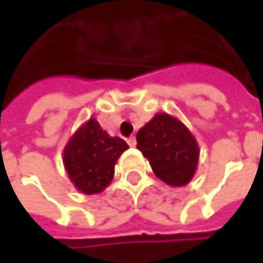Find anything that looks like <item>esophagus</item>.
Here are the masks:
<instances>
[{"instance_id":"esophagus-1","label":"esophagus","mask_w":263,"mask_h":263,"mask_svg":"<svg viewBox=\"0 0 263 263\" xmlns=\"http://www.w3.org/2000/svg\"><path fill=\"white\" fill-rule=\"evenodd\" d=\"M127 143H128V146H136V139H135V137L132 136V137H128V139H127Z\"/></svg>"}]
</instances>
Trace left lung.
<instances>
[{"label": "left lung", "mask_w": 263, "mask_h": 263, "mask_svg": "<svg viewBox=\"0 0 263 263\" xmlns=\"http://www.w3.org/2000/svg\"><path fill=\"white\" fill-rule=\"evenodd\" d=\"M137 149L149 159L155 176L170 186H184L196 171L199 147L183 123L158 114L137 132Z\"/></svg>", "instance_id": "8db88e82"}]
</instances>
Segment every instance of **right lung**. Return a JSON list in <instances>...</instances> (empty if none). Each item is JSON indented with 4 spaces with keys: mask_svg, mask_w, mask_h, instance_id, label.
Here are the masks:
<instances>
[{
    "mask_svg": "<svg viewBox=\"0 0 263 263\" xmlns=\"http://www.w3.org/2000/svg\"><path fill=\"white\" fill-rule=\"evenodd\" d=\"M127 147L123 139L111 137L96 120H89L64 149V165L70 180L86 195L102 192L111 183L116 161Z\"/></svg>",
    "mask_w": 263,
    "mask_h": 263,
    "instance_id": "obj_1",
    "label": "right lung"
}]
</instances>
